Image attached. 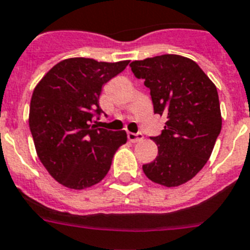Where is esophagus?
Instances as JSON below:
<instances>
[{
	"mask_svg": "<svg viewBox=\"0 0 250 250\" xmlns=\"http://www.w3.org/2000/svg\"><path fill=\"white\" fill-rule=\"evenodd\" d=\"M127 139H129L130 142H133V143H137V142H140V140L143 139V134L127 133Z\"/></svg>",
	"mask_w": 250,
	"mask_h": 250,
	"instance_id": "34e87169",
	"label": "esophagus"
}]
</instances>
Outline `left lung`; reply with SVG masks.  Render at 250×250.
<instances>
[{"mask_svg":"<svg viewBox=\"0 0 250 250\" xmlns=\"http://www.w3.org/2000/svg\"><path fill=\"white\" fill-rule=\"evenodd\" d=\"M131 71L149 88L165 129L153 142L158 156L143 165L146 176L167 188L191 180L211 157L222 126L217 88L193 60L162 55L133 61Z\"/></svg>","mask_w":250,"mask_h":250,"instance_id":"1","label":"left lung"}]
</instances>
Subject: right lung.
Here are the masks:
<instances>
[{"label": "right lung", "mask_w": 250, "mask_h": 250, "mask_svg": "<svg viewBox=\"0 0 250 250\" xmlns=\"http://www.w3.org/2000/svg\"><path fill=\"white\" fill-rule=\"evenodd\" d=\"M129 61L98 62L73 57L56 63L33 92L29 127L39 160L60 184L82 190L98 184L110 171L113 154L126 133L92 125L103 112V84Z\"/></svg>", "instance_id": "1"}]
</instances>
